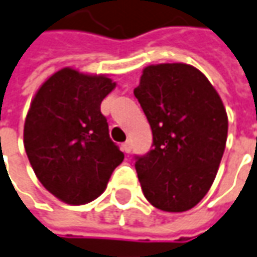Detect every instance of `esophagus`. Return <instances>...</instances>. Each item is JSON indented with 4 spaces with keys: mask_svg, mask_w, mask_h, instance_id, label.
<instances>
[{
    "mask_svg": "<svg viewBox=\"0 0 257 257\" xmlns=\"http://www.w3.org/2000/svg\"><path fill=\"white\" fill-rule=\"evenodd\" d=\"M123 151H125V153H130L132 151V143H130V140H127L125 143H123Z\"/></svg>",
    "mask_w": 257,
    "mask_h": 257,
    "instance_id": "34e87169",
    "label": "esophagus"
}]
</instances>
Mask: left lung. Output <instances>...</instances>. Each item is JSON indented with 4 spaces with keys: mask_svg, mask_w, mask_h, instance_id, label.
Segmentation results:
<instances>
[{
    "mask_svg": "<svg viewBox=\"0 0 257 257\" xmlns=\"http://www.w3.org/2000/svg\"><path fill=\"white\" fill-rule=\"evenodd\" d=\"M153 132L136 170L144 197L165 212H185L212 187L228 137V114L204 73L187 63L143 69L134 89Z\"/></svg>",
    "mask_w": 257,
    "mask_h": 257,
    "instance_id": "left-lung-1",
    "label": "left lung"
}]
</instances>
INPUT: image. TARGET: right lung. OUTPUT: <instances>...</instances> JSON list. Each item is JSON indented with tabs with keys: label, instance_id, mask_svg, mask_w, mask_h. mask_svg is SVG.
Masks as SVG:
<instances>
[{
	"label": "right lung",
	"instance_id": "add662e5",
	"mask_svg": "<svg viewBox=\"0 0 257 257\" xmlns=\"http://www.w3.org/2000/svg\"><path fill=\"white\" fill-rule=\"evenodd\" d=\"M116 87L108 75L63 68L35 93L24 124V147L39 182L69 205L103 194L124 154L108 136L103 99Z\"/></svg>",
	"mask_w": 257,
	"mask_h": 257
}]
</instances>
